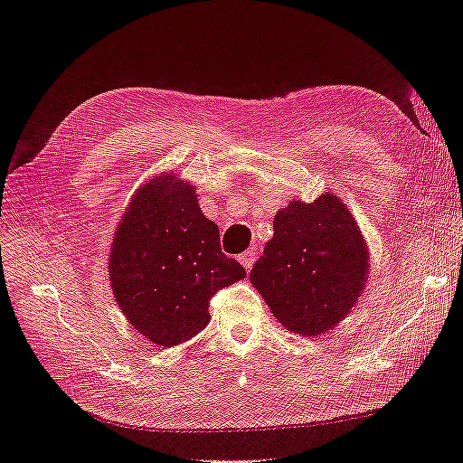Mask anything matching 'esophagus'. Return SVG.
<instances>
[{"instance_id":"obj_1","label":"esophagus","mask_w":463,"mask_h":463,"mask_svg":"<svg viewBox=\"0 0 463 463\" xmlns=\"http://www.w3.org/2000/svg\"><path fill=\"white\" fill-rule=\"evenodd\" d=\"M237 259H240V262L245 266V270L249 272L250 269H253V264H255V260H257V253H255V249H247L245 253H241V255L237 257Z\"/></svg>"}]
</instances>
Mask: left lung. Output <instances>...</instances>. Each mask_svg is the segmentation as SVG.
Returning <instances> with one entry per match:
<instances>
[{
	"mask_svg": "<svg viewBox=\"0 0 463 463\" xmlns=\"http://www.w3.org/2000/svg\"><path fill=\"white\" fill-rule=\"evenodd\" d=\"M369 247L334 193L278 210L274 237L250 270V282L282 325L322 335L349 315L365 289Z\"/></svg>",
	"mask_w": 463,
	"mask_h": 463,
	"instance_id": "1",
	"label": "left lung"
}]
</instances>
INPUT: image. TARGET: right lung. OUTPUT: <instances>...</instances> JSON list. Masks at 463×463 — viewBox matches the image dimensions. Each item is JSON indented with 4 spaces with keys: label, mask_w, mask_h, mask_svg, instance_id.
Here are the masks:
<instances>
[{
    "label": "right lung",
    "mask_w": 463,
    "mask_h": 463,
    "mask_svg": "<svg viewBox=\"0 0 463 463\" xmlns=\"http://www.w3.org/2000/svg\"><path fill=\"white\" fill-rule=\"evenodd\" d=\"M109 249V282L133 328L172 347L197 335L210 320L208 303L245 269L220 249L194 187L162 174L137 189Z\"/></svg>",
    "instance_id": "1"
}]
</instances>
